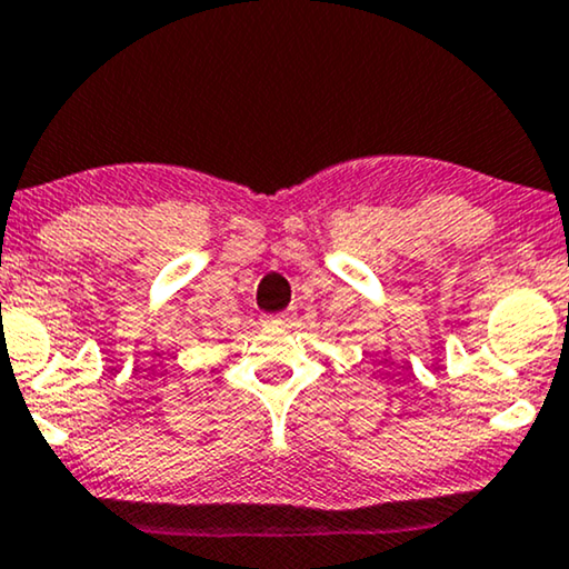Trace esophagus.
I'll use <instances>...</instances> for the list:
<instances>
[{
    "label": "esophagus",
    "mask_w": 569,
    "mask_h": 569,
    "mask_svg": "<svg viewBox=\"0 0 569 569\" xmlns=\"http://www.w3.org/2000/svg\"><path fill=\"white\" fill-rule=\"evenodd\" d=\"M286 315H264V326H283Z\"/></svg>",
    "instance_id": "34e87169"
}]
</instances>
